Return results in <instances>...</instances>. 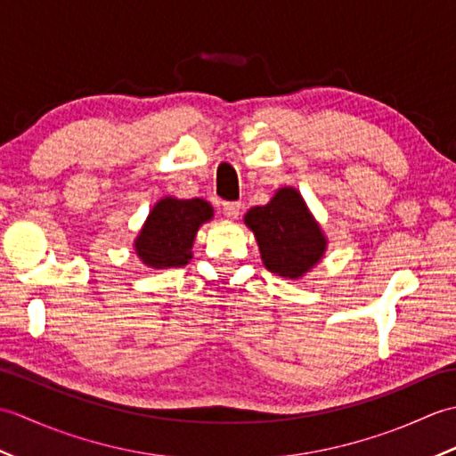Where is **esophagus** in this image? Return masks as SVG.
<instances>
[{"label": "esophagus", "instance_id": "34e87169", "mask_svg": "<svg viewBox=\"0 0 456 456\" xmlns=\"http://www.w3.org/2000/svg\"><path fill=\"white\" fill-rule=\"evenodd\" d=\"M240 211H243V203H239V201L223 203V213H225V216L231 219H237L240 216Z\"/></svg>", "mask_w": 456, "mask_h": 456}]
</instances>
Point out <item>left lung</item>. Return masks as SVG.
<instances>
[{
    "instance_id": "obj_1",
    "label": "left lung",
    "mask_w": 456,
    "mask_h": 456,
    "mask_svg": "<svg viewBox=\"0 0 456 456\" xmlns=\"http://www.w3.org/2000/svg\"><path fill=\"white\" fill-rule=\"evenodd\" d=\"M266 270L286 280H299L322 263L329 240L296 188H278L266 206L245 213Z\"/></svg>"
}]
</instances>
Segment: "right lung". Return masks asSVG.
<instances>
[{"instance_id":"obj_1","label":"right lung","mask_w":456,"mask_h":456,"mask_svg":"<svg viewBox=\"0 0 456 456\" xmlns=\"http://www.w3.org/2000/svg\"><path fill=\"white\" fill-rule=\"evenodd\" d=\"M211 219L213 208L206 200L164 196L154 203L134 237V253L152 270L186 266L193 256L191 247L200 227Z\"/></svg>"}]
</instances>
